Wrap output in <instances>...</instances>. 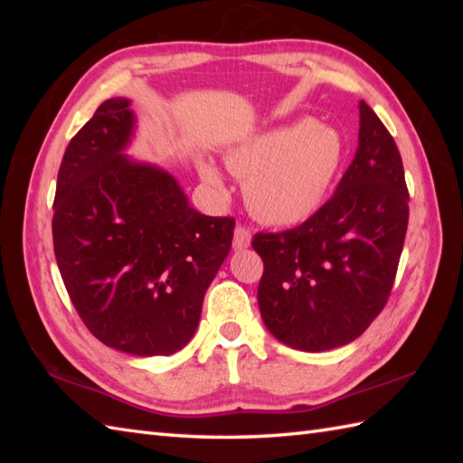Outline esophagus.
Here are the masks:
<instances>
[{"instance_id": "34e87169", "label": "esophagus", "mask_w": 463, "mask_h": 463, "mask_svg": "<svg viewBox=\"0 0 463 463\" xmlns=\"http://www.w3.org/2000/svg\"><path fill=\"white\" fill-rule=\"evenodd\" d=\"M249 247H250V231L244 229V226H237V229H234V237H232V249L242 250Z\"/></svg>"}]
</instances>
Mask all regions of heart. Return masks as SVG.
I'll return each mask as SVG.
<instances>
[{
	"label": "heart",
	"instance_id": "obj_1",
	"mask_svg": "<svg viewBox=\"0 0 463 463\" xmlns=\"http://www.w3.org/2000/svg\"><path fill=\"white\" fill-rule=\"evenodd\" d=\"M342 153L336 131L300 119L242 141L226 155V165L247 181L244 196L252 214L284 226L318 211ZM201 176L213 186H222V176L213 163H201Z\"/></svg>",
	"mask_w": 463,
	"mask_h": 463
}]
</instances>
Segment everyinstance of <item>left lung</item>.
Masks as SVG:
<instances>
[{
  "instance_id": "obj_1",
  "label": "left lung",
  "mask_w": 463,
  "mask_h": 463,
  "mask_svg": "<svg viewBox=\"0 0 463 463\" xmlns=\"http://www.w3.org/2000/svg\"><path fill=\"white\" fill-rule=\"evenodd\" d=\"M404 165L386 127L360 101L358 149L336 193L307 222L259 232V308L274 338L322 352L356 340L386 307L408 229Z\"/></svg>"
}]
</instances>
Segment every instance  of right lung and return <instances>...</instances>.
<instances>
[{"label": "right lung", "mask_w": 463, "mask_h": 463, "mask_svg": "<svg viewBox=\"0 0 463 463\" xmlns=\"http://www.w3.org/2000/svg\"><path fill=\"white\" fill-rule=\"evenodd\" d=\"M131 101L99 105L63 155L53 201L59 272L85 326L133 356H169L199 326L234 219L194 211L175 176L135 161Z\"/></svg>", "instance_id": "right-lung-1"}]
</instances>
